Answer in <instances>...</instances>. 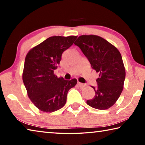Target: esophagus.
Here are the masks:
<instances>
[{"label":"esophagus","mask_w":145,"mask_h":145,"mask_svg":"<svg viewBox=\"0 0 145 145\" xmlns=\"http://www.w3.org/2000/svg\"><path fill=\"white\" fill-rule=\"evenodd\" d=\"M77 84H78V86H79L80 88H84V87L85 86H86L84 84H82V83H80V82H77Z\"/></svg>","instance_id":"esophagus-1"}]
</instances>
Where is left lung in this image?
<instances>
[{
  "label": "left lung",
  "mask_w": 145,
  "mask_h": 145,
  "mask_svg": "<svg viewBox=\"0 0 145 145\" xmlns=\"http://www.w3.org/2000/svg\"><path fill=\"white\" fill-rule=\"evenodd\" d=\"M88 58L93 70L99 73L97 88L91 86L95 95L87 104L95 109L112 107L123 89L125 69L121 54L117 48L100 36L82 35L74 43Z\"/></svg>",
  "instance_id": "left-lung-1"
}]
</instances>
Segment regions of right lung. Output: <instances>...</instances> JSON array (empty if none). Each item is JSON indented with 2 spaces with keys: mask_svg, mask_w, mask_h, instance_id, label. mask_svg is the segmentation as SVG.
I'll return each instance as SVG.
<instances>
[{
  "mask_svg": "<svg viewBox=\"0 0 145 145\" xmlns=\"http://www.w3.org/2000/svg\"><path fill=\"white\" fill-rule=\"evenodd\" d=\"M77 38L52 36L31 49L26 55L23 82L29 98L41 111L51 112L62 108L67 102L68 91L77 84L75 78L67 80L54 73L63 52Z\"/></svg>",
  "mask_w": 145,
  "mask_h": 145,
  "instance_id": "right-lung-1",
  "label": "right lung"
}]
</instances>
